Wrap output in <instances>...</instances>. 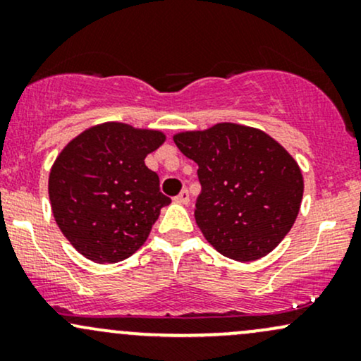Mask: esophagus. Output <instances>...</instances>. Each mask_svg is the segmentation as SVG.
<instances>
[{
    "label": "esophagus",
    "mask_w": 361,
    "mask_h": 361,
    "mask_svg": "<svg viewBox=\"0 0 361 361\" xmlns=\"http://www.w3.org/2000/svg\"><path fill=\"white\" fill-rule=\"evenodd\" d=\"M175 202H176V204H180V205H188L190 204V193L186 192V190H183V192H181L180 195H176Z\"/></svg>",
    "instance_id": "1"
}]
</instances>
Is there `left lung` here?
I'll return each instance as SVG.
<instances>
[{"label":"left lung","mask_w":361,"mask_h":361,"mask_svg":"<svg viewBox=\"0 0 361 361\" xmlns=\"http://www.w3.org/2000/svg\"><path fill=\"white\" fill-rule=\"evenodd\" d=\"M198 164L195 221L210 246L234 261L275 250L299 215L304 178L290 152L259 128L222 122L173 135Z\"/></svg>","instance_id":"1"}]
</instances>
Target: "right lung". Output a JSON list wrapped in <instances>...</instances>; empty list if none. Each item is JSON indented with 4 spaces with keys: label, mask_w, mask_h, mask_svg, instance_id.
Returning <instances> with one entry per match:
<instances>
[{
    "label": "right lung",
    "mask_w": 361,
    "mask_h": 361,
    "mask_svg": "<svg viewBox=\"0 0 361 361\" xmlns=\"http://www.w3.org/2000/svg\"><path fill=\"white\" fill-rule=\"evenodd\" d=\"M166 134L122 122L82 130L66 144L49 173L57 226L94 263H118L146 243L161 209L159 176L144 163Z\"/></svg>",
    "instance_id": "add662e5"
}]
</instances>
